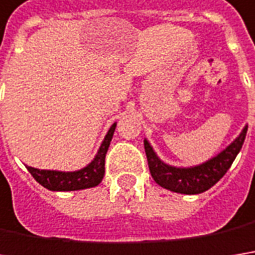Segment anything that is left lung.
Wrapping results in <instances>:
<instances>
[{"instance_id": "obj_1", "label": "left lung", "mask_w": 255, "mask_h": 255, "mask_svg": "<svg viewBox=\"0 0 255 255\" xmlns=\"http://www.w3.org/2000/svg\"><path fill=\"white\" fill-rule=\"evenodd\" d=\"M247 129L248 126H246L238 134V137L231 144H228L222 151H219L217 156L201 164L189 167H177L164 163L158 157L148 140L144 138L148 169L154 182L167 190L183 195H198L211 189L231 167L232 161L235 160L244 144Z\"/></svg>"}]
</instances>
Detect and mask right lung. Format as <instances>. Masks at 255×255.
Wrapping results in <instances>:
<instances>
[{"label":"right lung","mask_w":255,"mask_h":255,"mask_svg":"<svg viewBox=\"0 0 255 255\" xmlns=\"http://www.w3.org/2000/svg\"><path fill=\"white\" fill-rule=\"evenodd\" d=\"M117 127V123H114L110 127L107 135L101 142L98 153L94 160L86 164L85 167L75 170V172H62V170H44L25 166L31 176L37 180L41 186L54 192H69V190H82L89 187L98 186L105 174V156L108 151V147L113 140L114 131Z\"/></svg>","instance_id":"obj_1"}]
</instances>
